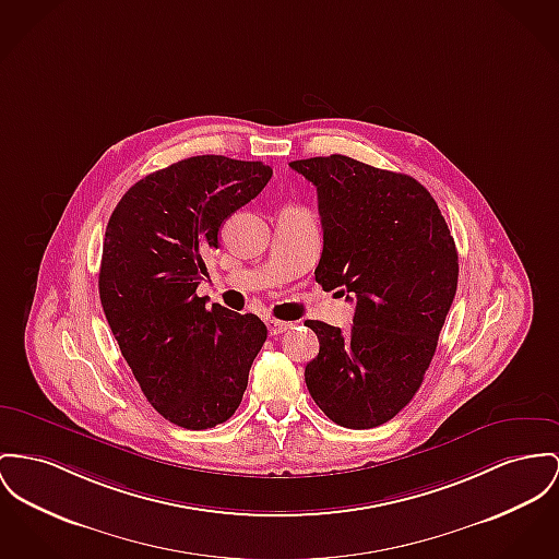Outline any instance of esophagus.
I'll use <instances>...</instances> for the list:
<instances>
[{
    "instance_id": "1",
    "label": "esophagus",
    "mask_w": 559,
    "mask_h": 559,
    "mask_svg": "<svg viewBox=\"0 0 559 559\" xmlns=\"http://www.w3.org/2000/svg\"><path fill=\"white\" fill-rule=\"evenodd\" d=\"M290 326H293L290 322H282V320H266V329H269V333L273 336L286 333Z\"/></svg>"
}]
</instances>
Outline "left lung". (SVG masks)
<instances>
[{
	"label": "left lung",
	"mask_w": 559,
	"mask_h": 559,
	"mask_svg": "<svg viewBox=\"0 0 559 559\" xmlns=\"http://www.w3.org/2000/svg\"><path fill=\"white\" fill-rule=\"evenodd\" d=\"M318 188L324 250L316 282L356 300L347 335L307 320L320 354L305 367L316 405L365 430L409 405L457 288V250L432 194L405 174L331 154L293 160Z\"/></svg>",
	"instance_id": "obj_1"
}]
</instances>
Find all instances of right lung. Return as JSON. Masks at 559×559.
Wrapping results in <instances>:
<instances>
[{"instance_id": "right-lung-1", "label": "right lung", "mask_w": 559, "mask_h": 559, "mask_svg": "<svg viewBox=\"0 0 559 559\" xmlns=\"http://www.w3.org/2000/svg\"><path fill=\"white\" fill-rule=\"evenodd\" d=\"M271 176L261 160L190 156L129 188L106 228L99 298L114 338L150 405L187 430L237 411L266 341L259 316L207 309L197 286L224 221Z\"/></svg>"}]
</instances>
